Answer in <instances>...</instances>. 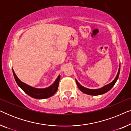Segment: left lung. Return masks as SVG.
I'll list each match as a JSON object with an SVG mask.
<instances>
[{"mask_svg": "<svg viewBox=\"0 0 131 131\" xmlns=\"http://www.w3.org/2000/svg\"><path fill=\"white\" fill-rule=\"evenodd\" d=\"M120 69H121V64L119 65V70H118L117 74L116 75V78L114 79L113 80V81L111 82L110 83L108 84V85L104 86L101 88L99 89H88L86 88L83 86L78 82V80L76 79V82L77 83V85L79 88V89H80V91H82V92L85 93L86 94L88 95H101L103 94H105L108 92V91H110L111 89L112 88L113 86L115 85L116 81H117L118 79V78H119V73H120Z\"/></svg>", "mask_w": 131, "mask_h": 131, "instance_id": "left-lung-1", "label": "left lung"}]
</instances>
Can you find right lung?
I'll return each mask as SVG.
<instances>
[{
	"label": "right lung",
	"instance_id": "add662e5",
	"mask_svg": "<svg viewBox=\"0 0 131 131\" xmlns=\"http://www.w3.org/2000/svg\"><path fill=\"white\" fill-rule=\"evenodd\" d=\"M12 72H13L14 78L18 86L28 95L32 98H36V99H45L54 95L58 89L60 75L58 76L52 85L49 86V87L45 88H36L21 82L15 74L13 69H12Z\"/></svg>",
	"mask_w": 131,
	"mask_h": 131
}]
</instances>
